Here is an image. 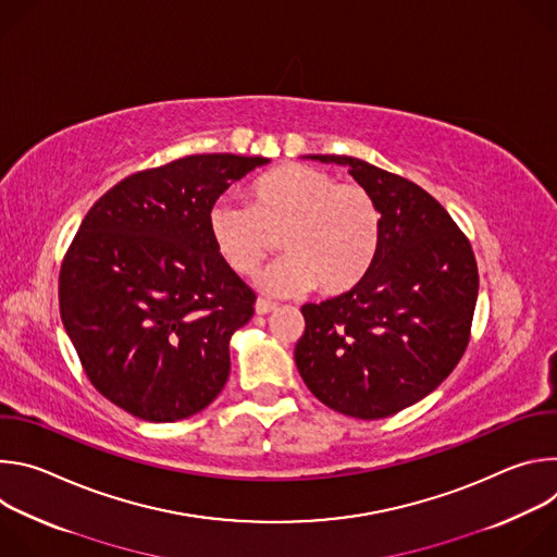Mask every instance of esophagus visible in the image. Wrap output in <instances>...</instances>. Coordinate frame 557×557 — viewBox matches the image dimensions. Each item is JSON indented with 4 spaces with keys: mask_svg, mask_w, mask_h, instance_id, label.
Wrapping results in <instances>:
<instances>
[{
    "mask_svg": "<svg viewBox=\"0 0 557 557\" xmlns=\"http://www.w3.org/2000/svg\"><path fill=\"white\" fill-rule=\"evenodd\" d=\"M277 306L275 304H271V301H267V299H258L256 301V312L258 314H269V312H273Z\"/></svg>",
    "mask_w": 557,
    "mask_h": 557,
    "instance_id": "1",
    "label": "esophagus"
}]
</instances>
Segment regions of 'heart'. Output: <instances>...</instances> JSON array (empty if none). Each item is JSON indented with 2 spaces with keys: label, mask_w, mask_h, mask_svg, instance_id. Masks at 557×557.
<instances>
[{
  "label": "heart",
  "mask_w": 557,
  "mask_h": 557,
  "mask_svg": "<svg viewBox=\"0 0 557 557\" xmlns=\"http://www.w3.org/2000/svg\"><path fill=\"white\" fill-rule=\"evenodd\" d=\"M251 207L220 198L207 211L218 258L237 275H253L280 237L284 258L264 269L258 286L273 297L314 286L342 295L370 271L383 231L374 196L310 165H286L260 176Z\"/></svg>",
  "instance_id": "obj_1"
}]
</instances>
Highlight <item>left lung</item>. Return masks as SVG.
I'll use <instances>...</instances> for the list:
<instances>
[{
  "label": "left lung",
  "mask_w": 557,
  "mask_h": 557,
  "mask_svg": "<svg viewBox=\"0 0 557 557\" xmlns=\"http://www.w3.org/2000/svg\"><path fill=\"white\" fill-rule=\"evenodd\" d=\"M348 168L383 215L366 277L333 299L301 306L297 370L324 406L374 421L436 389L460 361L479 297L471 245L419 185L361 158L312 153Z\"/></svg>",
  "instance_id": "obj_1"
}]
</instances>
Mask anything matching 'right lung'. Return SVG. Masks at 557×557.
Masks as SVG:
<instances>
[{
  "instance_id": "obj_1",
  "label": "right lung",
  "mask_w": 557,
  "mask_h": 557,
  "mask_svg": "<svg viewBox=\"0 0 557 557\" xmlns=\"http://www.w3.org/2000/svg\"><path fill=\"white\" fill-rule=\"evenodd\" d=\"M267 163L178 158L114 185L78 226L59 273L61 322L92 385L132 417L181 421L222 392L256 293L218 258L207 211Z\"/></svg>"
}]
</instances>
